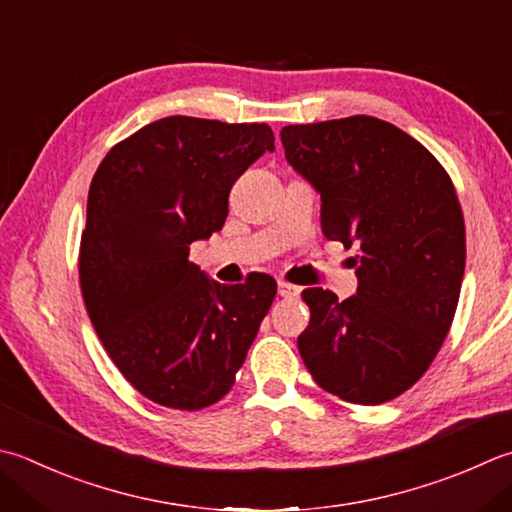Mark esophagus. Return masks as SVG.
I'll return each instance as SVG.
<instances>
[{"mask_svg":"<svg viewBox=\"0 0 512 512\" xmlns=\"http://www.w3.org/2000/svg\"><path fill=\"white\" fill-rule=\"evenodd\" d=\"M277 293H279V297H284V299H295L299 295V288L293 286V284L279 282L277 284Z\"/></svg>","mask_w":512,"mask_h":512,"instance_id":"esophagus-1","label":"esophagus"}]
</instances>
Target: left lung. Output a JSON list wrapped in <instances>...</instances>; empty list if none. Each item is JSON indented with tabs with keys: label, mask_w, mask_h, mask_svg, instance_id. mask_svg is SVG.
Instances as JSON below:
<instances>
[{
	"label": "left lung",
	"mask_w": 512,
	"mask_h": 512,
	"mask_svg": "<svg viewBox=\"0 0 512 512\" xmlns=\"http://www.w3.org/2000/svg\"><path fill=\"white\" fill-rule=\"evenodd\" d=\"M286 162L322 199L326 239L357 246V293L306 288L310 324L297 348L315 382L375 406L413 386L453 324L466 230L453 182L397 126L355 115L284 126Z\"/></svg>",
	"instance_id": "obj_1"
}]
</instances>
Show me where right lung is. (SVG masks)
<instances>
[{"instance_id": "right-lung-1", "label": "right lung", "mask_w": 512, "mask_h": 512, "mask_svg": "<svg viewBox=\"0 0 512 512\" xmlns=\"http://www.w3.org/2000/svg\"><path fill=\"white\" fill-rule=\"evenodd\" d=\"M273 150L266 124L175 115L110 148L90 182L84 304L115 366L157 404L219 402L273 304V277L228 286L188 262L190 244L222 230L233 184Z\"/></svg>"}]
</instances>
